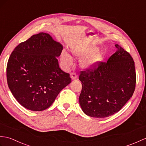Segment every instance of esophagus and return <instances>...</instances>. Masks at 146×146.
I'll return each mask as SVG.
<instances>
[{
    "instance_id": "obj_1",
    "label": "esophagus",
    "mask_w": 146,
    "mask_h": 146,
    "mask_svg": "<svg viewBox=\"0 0 146 146\" xmlns=\"http://www.w3.org/2000/svg\"><path fill=\"white\" fill-rule=\"evenodd\" d=\"M77 75L75 73H72L71 74V80H75L76 78Z\"/></svg>"
}]
</instances>
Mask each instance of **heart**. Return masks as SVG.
<instances>
[{"label": "heart", "instance_id": "heart-1", "mask_svg": "<svg viewBox=\"0 0 146 146\" xmlns=\"http://www.w3.org/2000/svg\"><path fill=\"white\" fill-rule=\"evenodd\" d=\"M98 48L90 47L81 49H74L73 50V54L76 56L78 57H86L82 61V66L85 70H90L94 69L97 66V65L103 60L104 55L100 52H97ZM61 61L68 66L72 64V58L71 56L67 52L63 51L61 54Z\"/></svg>", "mask_w": 146, "mask_h": 146}]
</instances>
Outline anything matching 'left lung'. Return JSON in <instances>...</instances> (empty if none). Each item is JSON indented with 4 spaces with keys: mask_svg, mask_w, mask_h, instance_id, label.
Instances as JSON below:
<instances>
[{
    "mask_svg": "<svg viewBox=\"0 0 146 146\" xmlns=\"http://www.w3.org/2000/svg\"><path fill=\"white\" fill-rule=\"evenodd\" d=\"M107 62L97 68L81 71L82 89L79 102L83 112L92 117L104 118L117 113L134 94L136 83L134 61L118 44Z\"/></svg>",
    "mask_w": 146,
    "mask_h": 146,
    "instance_id": "obj_1",
    "label": "left lung"
}]
</instances>
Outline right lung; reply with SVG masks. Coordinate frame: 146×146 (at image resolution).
I'll return each mask as SVG.
<instances>
[{"instance_id": "right-lung-1", "label": "right lung", "mask_w": 146, "mask_h": 146, "mask_svg": "<svg viewBox=\"0 0 146 146\" xmlns=\"http://www.w3.org/2000/svg\"><path fill=\"white\" fill-rule=\"evenodd\" d=\"M63 46L48 33H40L15 48L8 60L9 88L22 106L33 111L49 108L71 82L59 66Z\"/></svg>"}]
</instances>
